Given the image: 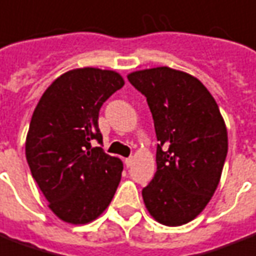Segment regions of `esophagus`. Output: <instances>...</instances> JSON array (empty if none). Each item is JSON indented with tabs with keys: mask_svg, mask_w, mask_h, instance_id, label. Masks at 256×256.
<instances>
[{
	"mask_svg": "<svg viewBox=\"0 0 256 256\" xmlns=\"http://www.w3.org/2000/svg\"><path fill=\"white\" fill-rule=\"evenodd\" d=\"M132 157L124 158V165H126V166H132Z\"/></svg>",
	"mask_w": 256,
	"mask_h": 256,
	"instance_id": "esophagus-1",
	"label": "esophagus"
}]
</instances>
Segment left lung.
I'll list each match as a JSON object with an SVG mask.
<instances>
[{
    "instance_id": "8db88e82",
    "label": "left lung",
    "mask_w": 256,
    "mask_h": 256,
    "mask_svg": "<svg viewBox=\"0 0 256 256\" xmlns=\"http://www.w3.org/2000/svg\"><path fill=\"white\" fill-rule=\"evenodd\" d=\"M145 95L157 136V172L142 198L158 223L193 220L218 188L228 152L219 106L202 82L186 72L157 67L128 74Z\"/></svg>"
}]
</instances>
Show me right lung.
Wrapping results in <instances>:
<instances>
[{"instance_id":"obj_1","label":"right lung","mask_w":256,"mask_h":256,"mask_svg":"<svg viewBox=\"0 0 256 256\" xmlns=\"http://www.w3.org/2000/svg\"><path fill=\"white\" fill-rule=\"evenodd\" d=\"M124 84L114 71L72 70L46 90L33 111L26 161L48 206L63 222L90 223L114 198L124 164L92 142L102 145L99 110Z\"/></svg>"}]
</instances>
